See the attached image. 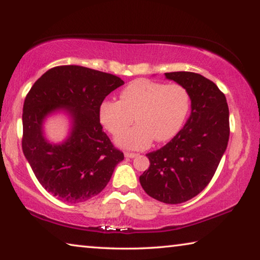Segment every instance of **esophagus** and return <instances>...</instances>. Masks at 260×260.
I'll return each mask as SVG.
<instances>
[{"mask_svg": "<svg viewBox=\"0 0 260 260\" xmlns=\"http://www.w3.org/2000/svg\"><path fill=\"white\" fill-rule=\"evenodd\" d=\"M136 156H139V153H135V152H125V157L127 158H134Z\"/></svg>", "mask_w": 260, "mask_h": 260, "instance_id": "1", "label": "esophagus"}]
</instances>
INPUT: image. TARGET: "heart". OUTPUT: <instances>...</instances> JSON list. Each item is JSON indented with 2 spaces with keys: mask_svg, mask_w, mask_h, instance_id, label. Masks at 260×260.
Returning a JSON list of instances; mask_svg holds the SVG:
<instances>
[{
  "mask_svg": "<svg viewBox=\"0 0 260 260\" xmlns=\"http://www.w3.org/2000/svg\"><path fill=\"white\" fill-rule=\"evenodd\" d=\"M190 108V95L179 83L136 79L120 91L119 101L107 100L100 107V120L114 136L134 118L138 125L117 140L126 149H144L156 141L172 139L181 128Z\"/></svg>",
  "mask_w": 260,
  "mask_h": 260,
  "instance_id": "heart-1",
  "label": "heart"
}]
</instances>
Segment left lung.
I'll use <instances>...</instances> for the list:
<instances>
[{"instance_id":"8db88e82","label":"left lung","mask_w":260,"mask_h":260,"mask_svg":"<svg viewBox=\"0 0 260 260\" xmlns=\"http://www.w3.org/2000/svg\"><path fill=\"white\" fill-rule=\"evenodd\" d=\"M190 95L191 112L186 125L156 151L147 153L149 169L140 183L149 196L166 204L191 200L213 178L230 139V111L225 95L199 73H165Z\"/></svg>"}]
</instances>
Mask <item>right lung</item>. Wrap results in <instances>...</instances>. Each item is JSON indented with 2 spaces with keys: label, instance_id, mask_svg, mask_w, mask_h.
I'll use <instances>...</instances> for the list:
<instances>
[{
  "label": "right lung",
  "instance_id": "1",
  "mask_svg": "<svg viewBox=\"0 0 260 260\" xmlns=\"http://www.w3.org/2000/svg\"><path fill=\"white\" fill-rule=\"evenodd\" d=\"M122 85L113 74L61 65L42 74L26 95L23 152L41 186L60 201L80 203L98 195L124 159L100 122L101 104ZM57 109L72 116L73 128L63 144L52 145L43 136L42 124Z\"/></svg>",
  "mask_w": 260,
  "mask_h": 260
}]
</instances>
